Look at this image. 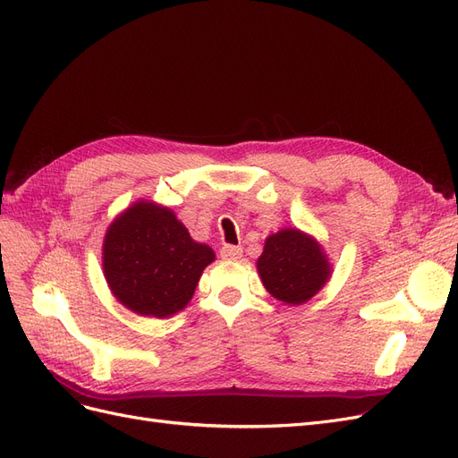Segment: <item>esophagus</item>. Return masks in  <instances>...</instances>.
<instances>
[{
  "label": "esophagus",
  "instance_id": "obj_1",
  "mask_svg": "<svg viewBox=\"0 0 458 458\" xmlns=\"http://www.w3.org/2000/svg\"><path fill=\"white\" fill-rule=\"evenodd\" d=\"M221 258L224 259H241L242 256V248L241 246H231V244H225L224 248H221Z\"/></svg>",
  "mask_w": 458,
  "mask_h": 458
}]
</instances>
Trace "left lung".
Segmentation results:
<instances>
[{"instance_id":"left-lung-1","label":"left lung","mask_w":458,"mask_h":458,"mask_svg":"<svg viewBox=\"0 0 458 458\" xmlns=\"http://www.w3.org/2000/svg\"><path fill=\"white\" fill-rule=\"evenodd\" d=\"M256 267L267 293L286 306L310 301L332 275L323 244L296 227L269 234Z\"/></svg>"}]
</instances>
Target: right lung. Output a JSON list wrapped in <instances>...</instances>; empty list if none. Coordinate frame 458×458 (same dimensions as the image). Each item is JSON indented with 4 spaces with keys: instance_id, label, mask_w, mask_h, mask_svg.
I'll return each mask as SVG.
<instances>
[{
    "instance_id": "1",
    "label": "right lung",
    "mask_w": 458,
    "mask_h": 458,
    "mask_svg": "<svg viewBox=\"0 0 458 458\" xmlns=\"http://www.w3.org/2000/svg\"><path fill=\"white\" fill-rule=\"evenodd\" d=\"M214 250L191 237L172 208L140 199L120 212L103 241V273L130 311L165 318L187 308Z\"/></svg>"
}]
</instances>
